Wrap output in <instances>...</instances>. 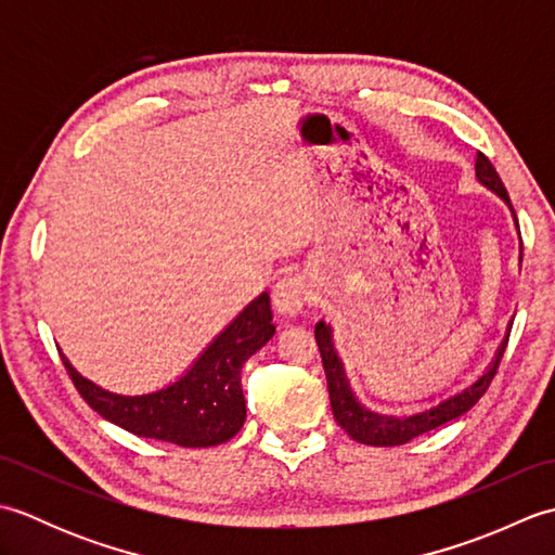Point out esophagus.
I'll return each mask as SVG.
<instances>
[{
    "label": "esophagus",
    "mask_w": 555,
    "mask_h": 555,
    "mask_svg": "<svg viewBox=\"0 0 555 555\" xmlns=\"http://www.w3.org/2000/svg\"><path fill=\"white\" fill-rule=\"evenodd\" d=\"M310 281L296 274V276H284L274 286V308L279 314H300L310 302Z\"/></svg>",
    "instance_id": "esophagus-1"
}]
</instances>
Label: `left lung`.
<instances>
[{"label": "left lung", "mask_w": 555, "mask_h": 555, "mask_svg": "<svg viewBox=\"0 0 555 555\" xmlns=\"http://www.w3.org/2000/svg\"><path fill=\"white\" fill-rule=\"evenodd\" d=\"M475 171H477L479 183L487 185L491 193H496L503 203L511 207L515 227H517V217H515V209L511 205L508 191H505L501 176L496 173V169H493L489 157L481 155V152L477 155ZM508 336H511V332L505 334L503 344L496 350V358H493L489 364V370L481 374L475 384H469L467 388L457 391L455 396L443 398L441 403H431V408H424L420 412H412V415L398 417V415H382V412H374L360 403L348 384L344 362H340L338 352L334 348L332 326H328L324 320L317 322V326H314V338H317V346H320V352H322V364H324V374H326L328 398H332L334 417L340 424V429H346L350 439H356L358 443H367V446H403L412 439H417V436H422V434L441 427V424H446V422L465 415V412L487 393L491 379L496 376L505 346H508Z\"/></svg>", "instance_id": "left-lung-1"}]
</instances>
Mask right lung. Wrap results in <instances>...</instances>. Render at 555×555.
I'll return each instance as SVG.
<instances>
[{
  "mask_svg": "<svg viewBox=\"0 0 555 555\" xmlns=\"http://www.w3.org/2000/svg\"><path fill=\"white\" fill-rule=\"evenodd\" d=\"M269 293L257 296L211 344L181 379L143 396H121L62 362L86 403L116 427L145 439L183 448H209L233 439L245 422L241 370L274 336Z\"/></svg>",
  "mask_w": 555,
  "mask_h": 555,
  "instance_id": "1",
  "label": "right lung"
}]
</instances>
